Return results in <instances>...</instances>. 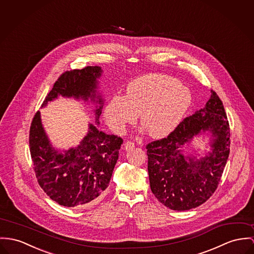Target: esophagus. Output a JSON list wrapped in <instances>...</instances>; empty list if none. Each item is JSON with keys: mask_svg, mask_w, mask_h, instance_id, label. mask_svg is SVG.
Masks as SVG:
<instances>
[{"mask_svg": "<svg viewBox=\"0 0 254 254\" xmlns=\"http://www.w3.org/2000/svg\"><path fill=\"white\" fill-rule=\"evenodd\" d=\"M124 148H125L126 151H130V150H132L134 148V143L131 142V141H127V142L125 143Z\"/></svg>", "mask_w": 254, "mask_h": 254, "instance_id": "obj_1", "label": "esophagus"}]
</instances>
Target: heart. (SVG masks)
Instances as JSON below:
<instances>
[{
    "mask_svg": "<svg viewBox=\"0 0 254 254\" xmlns=\"http://www.w3.org/2000/svg\"><path fill=\"white\" fill-rule=\"evenodd\" d=\"M192 101L190 89L167 75H144L130 82L126 97L115 96L105 107L108 125L117 131L136 122L150 136L163 138L182 123Z\"/></svg>",
    "mask_w": 254,
    "mask_h": 254,
    "instance_id": "b5f03b06",
    "label": "heart"
}]
</instances>
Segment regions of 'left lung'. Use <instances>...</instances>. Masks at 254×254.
Instances as JSON below:
<instances>
[{
	"mask_svg": "<svg viewBox=\"0 0 254 254\" xmlns=\"http://www.w3.org/2000/svg\"><path fill=\"white\" fill-rule=\"evenodd\" d=\"M209 137L210 151L187 154L195 136ZM230 129L222 101L214 91L205 107L186 118L166 138L147 146L151 190L174 211H187L215 192L229 156Z\"/></svg>",
	"mask_w": 254,
	"mask_h": 254,
	"instance_id": "1",
	"label": "left lung"
}]
</instances>
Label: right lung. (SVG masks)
Wrapping results in <instances>:
<instances>
[{
  "instance_id": "add662e5",
  "label": "right lung",
  "mask_w": 254,
  "mask_h": 254,
  "mask_svg": "<svg viewBox=\"0 0 254 254\" xmlns=\"http://www.w3.org/2000/svg\"><path fill=\"white\" fill-rule=\"evenodd\" d=\"M100 66H87L66 71L60 76L44 99L42 106L59 97L92 102L96 125L104 104L98 91ZM89 124L87 134L76 147L56 149L43 127L40 112L30 128V152L40 188L61 206L83 208L97 202L108 188L123 139L98 130Z\"/></svg>"
}]
</instances>
